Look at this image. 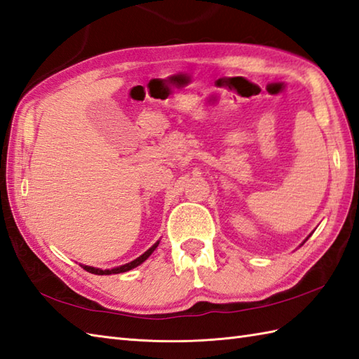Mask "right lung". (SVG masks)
Wrapping results in <instances>:
<instances>
[{"label": "right lung", "instance_id": "right-lung-1", "mask_svg": "<svg viewBox=\"0 0 359 359\" xmlns=\"http://www.w3.org/2000/svg\"><path fill=\"white\" fill-rule=\"evenodd\" d=\"M158 245V242H156L154 245H152L149 250L144 251V253L142 256H139L137 259H134L133 262L129 264H125V265H120V266H116V269H111V270H102V269H94V266H89V265H81L83 269H85L86 271L93 273V274H100V276H103V274H118V273H125V271H129L135 269V266H139L142 262L147 261V259L152 255V251H154Z\"/></svg>", "mask_w": 359, "mask_h": 359}]
</instances>
